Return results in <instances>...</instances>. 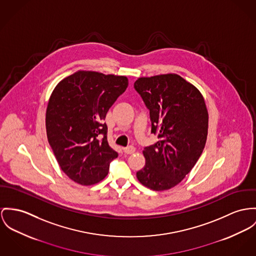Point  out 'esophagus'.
<instances>
[{"label": "esophagus", "mask_w": 256, "mask_h": 256, "mask_svg": "<svg viewBox=\"0 0 256 256\" xmlns=\"http://www.w3.org/2000/svg\"><path fill=\"white\" fill-rule=\"evenodd\" d=\"M124 152L126 154H134L136 152V148L134 146H128V147L124 148Z\"/></svg>", "instance_id": "1"}]
</instances>
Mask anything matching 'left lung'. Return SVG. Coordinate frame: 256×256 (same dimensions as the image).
<instances>
[{"mask_svg": "<svg viewBox=\"0 0 256 256\" xmlns=\"http://www.w3.org/2000/svg\"><path fill=\"white\" fill-rule=\"evenodd\" d=\"M134 88L150 110L151 132L158 141L145 147V166L138 181L154 191L168 190L180 183L204 148L208 113L195 86L177 74L138 78Z\"/></svg>", "mask_w": 256, "mask_h": 256, "instance_id": "left-lung-1", "label": "left lung"}]
</instances>
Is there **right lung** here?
<instances>
[{"label":"right lung","instance_id":"add662e5","mask_svg":"<svg viewBox=\"0 0 256 256\" xmlns=\"http://www.w3.org/2000/svg\"><path fill=\"white\" fill-rule=\"evenodd\" d=\"M128 86L124 76L80 70L60 80L50 98L48 143L63 172L80 185L98 183L118 157L108 144L103 120Z\"/></svg>","mask_w":256,"mask_h":256}]
</instances>
